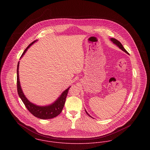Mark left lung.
<instances>
[{"label":"left lung","mask_w":150,"mask_h":150,"mask_svg":"<svg viewBox=\"0 0 150 150\" xmlns=\"http://www.w3.org/2000/svg\"><path fill=\"white\" fill-rule=\"evenodd\" d=\"M110 40H111V42H113V44H114L115 45H116L121 50H123V52H125V53H126L127 54H129V53L127 52V51L125 49V48L123 47V45H122V44L120 42V41H118V40H117V39H114V38H111L110 39ZM85 112H86V113L90 117H91V116H90V115L88 113V112L86 111V110H85ZM92 118V117H91Z\"/></svg>","instance_id":"8db88e82"}]
</instances>
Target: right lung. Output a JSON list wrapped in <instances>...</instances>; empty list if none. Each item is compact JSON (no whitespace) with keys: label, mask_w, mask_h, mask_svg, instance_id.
<instances>
[{"label":"right lung","mask_w":150,"mask_h":150,"mask_svg":"<svg viewBox=\"0 0 150 150\" xmlns=\"http://www.w3.org/2000/svg\"><path fill=\"white\" fill-rule=\"evenodd\" d=\"M38 40H35L27 47V48L21 54L20 59L24 56L25 52L28 50L30 46L36 42ZM19 62H18V67H17V88L18 93L20 99L23 101L25 107L32 114H33L35 117L39 118L42 120H48L54 118L59 115L61 112L62 109L64 106L65 102L66 100V98L67 97V94L68 93V90L69 89L70 86L68 89L64 90L60 97L56 100L54 102L50 105L47 106H39L36 104L32 103L24 95L23 90L21 89L20 85V80H19Z\"/></svg>","instance_id":"1"}]
</instances>
